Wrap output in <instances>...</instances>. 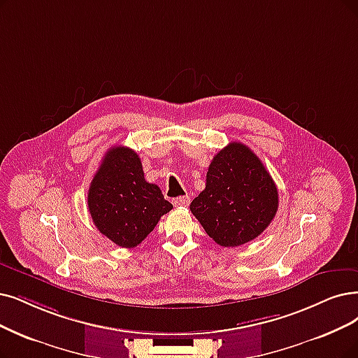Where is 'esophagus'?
Returning <instances> with one entry per match:
<instances>
[{
  "mask_svg": "<svg viewBox=\"0 0 358 358\" xmlns=\"http://www.w3.org/2000/svg\"><path fill=\"white\" fill-rule=\"evenodd\" d=\"M189 201H191V198L187 195V196L175 198V199H173V204H175L176 207H187V206L189 204Z\"/></svg>",
  "mask_w": 358,
  "mask_h": 358,
  "instance_id": "obj_1",
  "label": "esophagus"
}]
</instances>
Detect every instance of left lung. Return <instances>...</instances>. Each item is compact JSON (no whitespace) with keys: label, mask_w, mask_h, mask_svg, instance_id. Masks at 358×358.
<instances>
[{"label":"left lung","mask_w":358,"mask_h":358,"mask_svg":"<svg viewBox=\"0 0 358 358\" xmlns=\"http://www.w3.org/2000/svg\"><path fill=\"white\" fill-rule=\"evenodd\" d=\"M278 206V188L262 160L247 145L231 142L213 157L206 189L189 208L214 242L234 248L259 236Z\"/></svg>","instance_id":"left-lung-1"}]
</instances>
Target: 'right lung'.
<instances>
[{"mask_svg":"<svg viewBox=\"0 0 358 358\" xmlns=\"http://www.w3.org/2000/svg\"><path fill=\"white\" fill-rule=\"evenodd\" d=\"M88 208L99 232L122 248H134L173 206L145 180L139 155L116 145L106 152L91 182Z\"/></svg>","mask_w":358,"mask_h":358,"instance_id":"1","label":"right lung"}]
</instances>
